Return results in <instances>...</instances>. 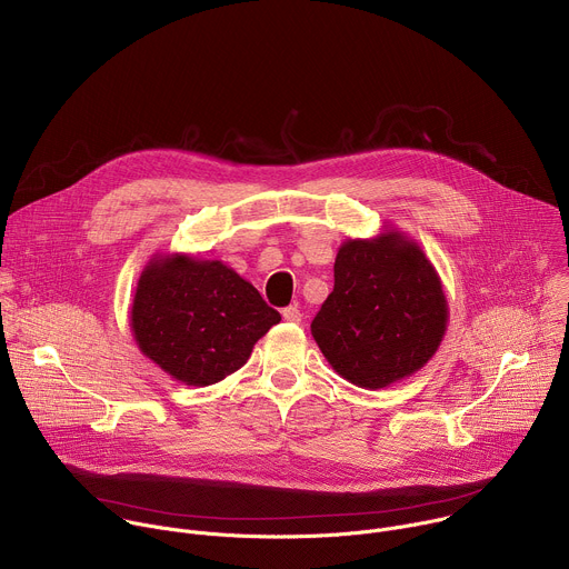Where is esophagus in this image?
<instances>
[{
	"instance_id": "obj_1",
	"label": "esophagus",
	"mask_w": 569,
	"mask_h": 569,
	"mask_svg": "<svg viewBox=\"0 0 569 569\" xmlns=\"http://www.w3.org/2000/svg\"><path fill=\"white\" fill-rule=\"evenodd\" d=\"M283 319L292 321V323H299L301 321V310L297 306H288V308H283Z\"/></svg>"
}]
</instances>
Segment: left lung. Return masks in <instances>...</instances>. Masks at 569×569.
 Here are the masks:
<instances>
[{"mask_svg": "<svg viewBox=\"0 0 569 569\" xmlns=\"http://www.w3.org/2000/svg\"><path fill=\"white\" fill-rule=\"evenodd\" d=\"M333 292L310 331L349 382L382 389L419 371L439 349L448 301L435 266L398 231L349 238L333 268Z\"/></svg>", "mask_w": 569, "mask_h": 569, "instance_id": "left-lung-1", "label": "left lung"}]
</instances>
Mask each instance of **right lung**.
I'll return each instance as SVG.
<instances>
[{"instance_id": "right-lung-1", "label": "right lung", "mask_w": 569, "mask_h": 569, "mask_svg": "<svg viewBox=\"0 0 569 569\" xmlns=\"http://www.w3.org/2000/svg\"><path fill=\"white\" fill-rule=\"evenodd\" d=\"M281 321L259 290L220 261L154 257L139 277L130 329L146 358L184 385L233 373Z\"/></svg>"}]
</instances>
